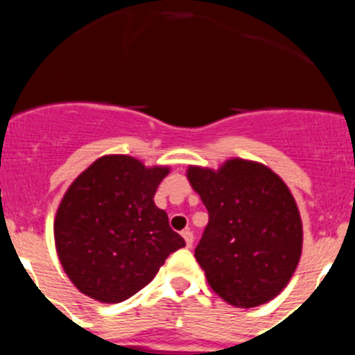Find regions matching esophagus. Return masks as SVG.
Returning <instances> with one entry per match:
<instances>
[{"label": "esophagus", "instance_id": "1", "mask_svg": "<svg viewBox=\"0 0 355 355\" xmlns=\"http://www.w3.org/2000/svg\"><path fill=\"white\" fill-rule=\"evenodd\" d=\"M182 237H184L185 245H187V248H191V245H193L194 235H193V232H191V230H184V232H182Z\"/></svg>", "mask_w": 355, "mask_h": 355}]
</instances>
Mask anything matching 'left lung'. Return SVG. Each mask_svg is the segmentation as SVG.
I'll return each mask as SVG.
<instances>
[{"mask_svg": "<svg viewBox=\"0 0 355 355\" xmlns=\"http://www.w3.org/2000/svg\"><path fill=\"white\" fill-rule=\"evenodd\" d=\"M209 212L194 257L216 293L237 308L276 297L302 249V225L285 182L257 162L233 159L217 171L189 168Z\"/></svg>", "mask_w": 355, "mask_h": 355, "instance_id": "left-lung-1", "label": "left lung"}]
</instances>
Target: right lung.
<instances>
[{"label":"right lung","instance_id":"add662e5","mask_svg":"<svg viewBox=\"0 0 355 355\" xmlns=\"http://www.w3.org/2000/svg\"><path fill=\"white\" fill-rule=\"evenodd\" d=\"M166 175L168 168L106 155L72 182L54 219V239L67 276L85 295L125 301L184 248L168 214L154 203Z\"/></svg>","mask_w":355,"mask_h":355}]
</instances>
